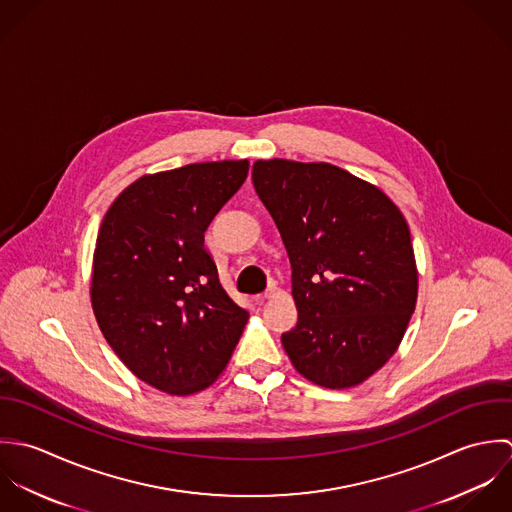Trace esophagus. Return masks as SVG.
<instances>
[{
	"mask_svg": "<svg viewBox=\"0 0 512 512\" xmlns=\"http://www.w3.org/2000/svg\"><path fill=\"white\" fill-rule=\"evenodd\" d=\"M277 291H279V289H277L275 285H271V287H269V289H267L263 295H257V297H255V301H257V303H263L265 299H271V297H275V295H277Z\"/></svg>",
	"mask_w": 512,
	"mask_h": 512,
	"instance_id": "esophagus-1",
	"label": "esophagus"
}]
</instances>
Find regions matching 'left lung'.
<instances>
[{"label": "left lung", "instance_id": "left-lung-1", "mask_svg": "<svg viewBox=\"0 0 512 512\" xmlns=\"http://www.w3.org/2000/svg\"><path fill=\"white\" fill-rule=\"evenodd\" d=\"M253 186L293 269L297 326L281 336L307 380L342 390L400 346L417 299L402 211L376 186L324 162L257 160Z\"/></svg>", "mask_w": 512, "mask_h": 512}]
</instances>
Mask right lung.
<instances>
[{
	"instance_id": "obj_1",
	"label": "right lung",
	"mask_w": 512,
	"mask_h": 512,
	"mask_svg": "<svg viewBox=\"0 0 512 512\" xmlns=\"http://www.w3.org/2000/svg\"><path fill=\"white\" fill-rule=\"evenodd\" d=\"M247 172V160H223L142 176L104 215L93 310L116 356L162 392L188 396L213 384L249 318L223 291L204 245Z\"/></svg>"
}]
</instances>
